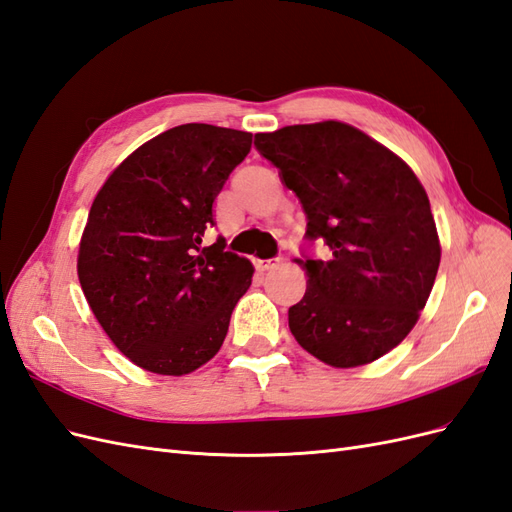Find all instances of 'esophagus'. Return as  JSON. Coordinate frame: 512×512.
Here are the masks:
<instances>
[{
	"label": "esophagus",
	"mask_w": 512,
	"mask_h": 512,
	"mask_svg": "<svg viewBox=\"0 0 512 512\" xmlns=\"http://www.w3.org/2000/svg\"><path fill=\"white\" fill-rule=\"evenodd\" d=\"M282 262V258H267V260H256V269L258 271H269L273 267H277Z\"/></svg>",
	"instance_id": "1"
}]
</instances>
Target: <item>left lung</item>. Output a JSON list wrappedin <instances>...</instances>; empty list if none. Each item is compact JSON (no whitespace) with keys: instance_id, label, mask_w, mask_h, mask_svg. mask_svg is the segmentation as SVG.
I'll list each match as a JSON object with an SVG mask.
<instances>
[{"instance_id":"left-lung-1","label":"left lung","mask_w":512,"mask_h":512,"mask_svg":"<svg viewBox=\"0 0 512 512\" xmlns=\"http://www.w3.org/2000/svg\"><path fill=\"white\" fill-rule=\"evenodd\" d=\"M307 215L305 297L288 309L299 346L333 367L380 359L404 342L440 267L429 198L410 166L342 121L256 134Z\"/></svg>"}]
</instances>
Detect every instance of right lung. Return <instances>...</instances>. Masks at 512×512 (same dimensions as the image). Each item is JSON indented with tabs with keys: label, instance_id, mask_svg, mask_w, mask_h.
<instances>
[{
	"label": "right lung",
	"instance_id": "right-lung-1",
	"mask_svg": "<svg viewBox=\"0 0 512 512\" xmlns=\"http://www.w3.org/2000/svg\"><path fill=\"white\" fill-rule=\"evenodd\" d=\"M250 147V132L170 128L123 160L91 205L81 288L111 342L151 374L183 376L213 359L252 284V262L224 239L203 245L215 198Z\"/></svg>",
	"mask_w": 512,
	"mask_h": 512
}]
</instances>
